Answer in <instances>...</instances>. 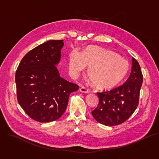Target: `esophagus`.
Wrapping results in <instances>:
<instances>
[{
	"instance_id": "obj_1",
	"label": "esophagus",
	"mask_w": 159,
	"mask_h": 159,
	"mask_svg": "<svg viewBox=\"0 0 159 159\" xmlns=\"http://www.w3.org/2000/svg\"><path fill=\"white\" fill-rule=\"evenodd\" d=\"M80 91H81V92L85 93H88L90 92V90H89V89H87V88L84 87V86H81V87L80 88Z\"/></svg>"
}]
</instances>
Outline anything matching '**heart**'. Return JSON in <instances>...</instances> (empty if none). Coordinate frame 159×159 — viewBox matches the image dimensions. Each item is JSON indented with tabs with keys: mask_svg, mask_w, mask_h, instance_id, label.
<instances>
[{
	"mask_svg": "<svg viewBox=\"0 0 159 159\" xmlns=\"http://www.w3.org/2000/svg\"><path fill=\"white\" fill-rule=\"evenodd\" d=\"M89 66V76L99 89H107L117 84L127 74L128 61L114 52L90 47L83 53L74 49L69 57V69L73 75Z\"/></svg>",
	"mask_w": 159,
	"mask_h": 159,
	"instance_id": "obj_1",
	"label": "heart"
}]
</instances>
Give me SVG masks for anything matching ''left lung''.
I'll return each instance as SVG.
<instances>
[{
    "instance_id": "left-lung-1",
    "label": "left lung",
    "mask_w": 159,
    "mask_h": 159,
    "mask_svg": "<svg viewBox=\"0 0 159 159\" xmlns=\"http://www.w3.org/2000/svg\"><path fill=\"white\" fill-rule=\"evenodd\" d=\"M131 74L128 80L113 89L97 92V107L92 112L94 119L102 125L112 126L128 120L136 109L143 75L138 61L132 57Z\"/></svg>"
}]
</instances>
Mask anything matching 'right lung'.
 <instances>
[{
  "instance_id": "1",
  "label": "right lung",
  "mask_w": 159,
  "mask_h": 159,
  "mask_svg": "<svg viewBox=\"0 0 159 159\" xmlns=\"http://www.w3.org/2000/svg\"><path fill=\"white\" fill-rule=\"evenodd\" d=\"M64 40L47 41L28 52L16 72L17 98L33 120L47 122L64 113L70 94L79 86L59 75L56 64L61 58Z\"/></svg>"
}]
</instances>
